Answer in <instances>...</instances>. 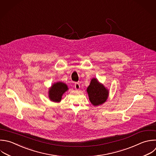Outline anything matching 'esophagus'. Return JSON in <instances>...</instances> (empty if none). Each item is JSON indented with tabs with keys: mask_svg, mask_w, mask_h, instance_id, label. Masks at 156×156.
I'll use <instances>...</instances> for the list:
<instances>
[{
	"mask_svg": "<svg viewBox=\"0 0 156 156\" xmlns=\"http://www.w3.org/2000/svg\"><path fill=\"white\" fill-rule=\"evenodd\" d=\"M74 87H75V88L76 90H79L80 88V84L79 83H76L75 85H74Z\"/></svg>",
	"mask_w": 156,
	"mask_h": 156,
	"instance_id": "obj_1",
	"label": "esophagus"
}]
</instances>
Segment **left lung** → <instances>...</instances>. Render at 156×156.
<instances>
[{
	"mask_svg": "<svg viewBox=\"0 0 156 156\" xmlns=\"http://www.w3.org/2000/svg\"><path fill=\"white\" fill-rule=\"evenodd\" d=\"M87 92L90 102L94 106H98L105 102L109 95V90L96 78L91 80Z\"/></svg>",
	"mask_w": 156,
	"mask_h": 156,
	"instance_id": "1",
	"label": "left lung"
}]
</instances>
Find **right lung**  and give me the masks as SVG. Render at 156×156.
Listing matches in <instances>:
<instances>
[{"label":"right lung","mask_w":156,"mask_h":156,"mask_svg":"<svg viewBox=\"0 0 156 156\" xmlns=\"http://www.w3.org/2000/svg\"><path fill=\"white\" fill-rule=\"evenodd\" d=\"M68 90L67 85L62 82L53 83L49 89L48 96L49 99L54 102H60L63 94Z\"/></svg>","instance_id":"1"}]
</instances>
